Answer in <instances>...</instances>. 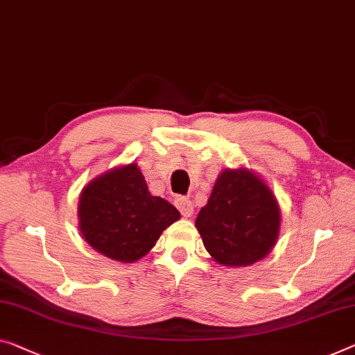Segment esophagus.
I'll return each mask as SVG.
<instances>
[{"label":"esophagus","mask_w":355,"mask_h":355,"mask_svg":"<svg viewBox=\"0 0 355 355\" xmlns=\"http://www.w3.org/2000/svg\"><path fill=\"white\" fill-rule=\"evenodd\" d=\"M174 203H176L178 209L181 211V214L184 217H192V214H193V205H192V201H190L189 198H185V196H178V198L174 200Z\"/></svg>","instance_id":"esophagus-1"}]
</instances>
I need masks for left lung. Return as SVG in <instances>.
I'll return each instance as SVG.
<instances>
[{"instance_id": "1", "label": "left lung", "mask_w": 355, "mask_h": 355, "mask_svg": "<svg viewBox=\"0 0 355 355\" xmlns=\"http://www.w3.org/2000/svg\"><path fill=\"white\" fill-rule=\"evenodd\" d=\"M281 225L275 195L246 168L223 170L195 220L203 244L217 263L248 266L270 254Z\"/></svg>"}]
</instances>
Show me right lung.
I'll use <instances>...</instances> for the list:
<instances>
[{"instance_id": "right-lung-1", "label": "right lung", "mask_w": 355, "mask_h": 355, "mask_svg": "<svg viewBox=\"0 0 355 355\" xmlns=\"http://www.w3.org/2000/svg\"><path fill=\"white\" fill-rule=\"evenodd\" d=\"M78 212L85 241L122 263L144 257L162 232L181 217L171 203L150 195L136 163L114 168L87 184Z\"/></svg>"}]
</instances>
